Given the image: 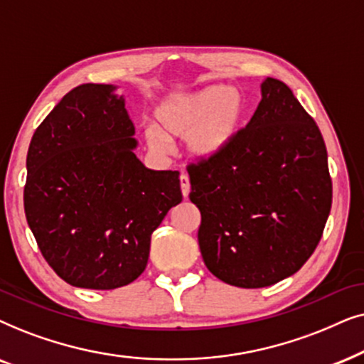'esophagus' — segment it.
I'll use <instances>...</instances> for the list:
<instances>
[{
  "instance_id": "34e87169",
  "label": "esophagus",
  "mask_w": 364,
  "mask_h": 364,
  "mask_svg": "<svg viewBox=\"0 0 364 364\" xmlns=\"http://www.w3.org/2000/svg\"><path fill=\"white\" fill-rule=\"evenodd\" d=\"M179 186H181L183 196L186 198L188 195H190L191 185H190V178H188V174H181V176H179Z\"/></svg>"
}]
</instances>
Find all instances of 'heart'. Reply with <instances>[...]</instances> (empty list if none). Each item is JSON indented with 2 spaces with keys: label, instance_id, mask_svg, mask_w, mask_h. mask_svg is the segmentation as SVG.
<instances>
[{
  "label": "heart",
  "instance_id": "1",
  "mask_svg": "<svg viewBox=\"0 0 364 364\" xmlns=\"http://www.w3.org/2000/svg\"><path fill=\"white\" fill-rule=\"evenodd\" d=\"M245 109L243 96L231 86L171 95L156 106V128H148L144 139L154 153L166 151L164 138L188 139V151L193 158H216L238 136Z\"/></svg>",
  "mask_w": 364,
  "mask_h": 364
}]
</instances>
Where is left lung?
<instances>
[{
    "instance_id": "obj_1",
    "label": "left lung",
    "mask_w": 364,
    "mask_h": 364,
    "mask_svg": "<svg viewBox=\"0 0 364 364\" xmlns=\"http://www.w3.org/2000/svg\"><path fill=\"white\" fill-rule=\"evenodd\" d=\"M206 268L231 287L296 273L321 240L333 185L321 132L283 81L266 77L253 118L220 156L188 166Z\"/></svg>"
}]
</instances>
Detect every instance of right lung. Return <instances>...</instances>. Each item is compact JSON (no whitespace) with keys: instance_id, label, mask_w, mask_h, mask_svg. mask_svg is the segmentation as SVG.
I'll return each mask as SVG.
<instances>
[{"instance_id":"right-lung-1","label":"right lung","mask_w":364,"mask_h":364,"mask_svg":"<svg viewBox=\"0 0 364 364\" xmlns=\"http://www.w3.org/2000/svg\"><path fill=\"white\" fill-rule=\"evenodd\" d=\"M114 91L71 90L38 126L26 156V221L48 264L76 288L136 279L153 231L183 200L178 171L136 158L134 126Z\"/></svg>"}]
</instances>
